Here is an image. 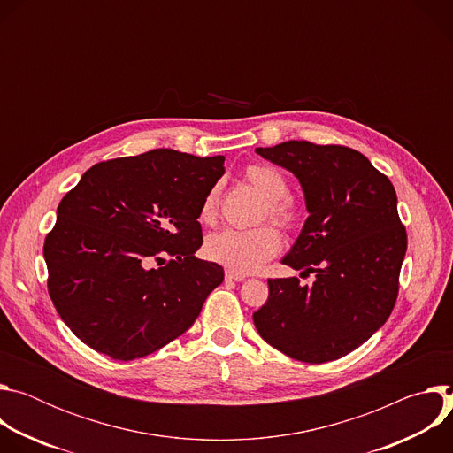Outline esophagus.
Instances as JSON below:
<instances>
[{"instance_id":"esophagus-1","label":"esophagus","mask_w":453,"mask_h":453,"mask_svg":"<svg viewBox=\"0 0 453 453\" xmlns=\"http://www.w3.org/2000/svg\"><path fill=\"white\" fill-rule=\"evenodd\" d=\"M226 278H227V280H233V281H243L247 276H245V274H236V273L226 271Z\"/></svg>"}]
</instances>
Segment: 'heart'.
I'll use <instances>...</instances> for the list:
<instances>
[{
    "label": "heart",
    "mask_w": 453,
    "mask_h": 453,
    "mask_svg": "<svg viewBox=\"0 0 453 453\" xmlns=\"http://www.w3.org/2000/svg\"><path fill=\"white\" fill-rule=\"evenodd\" d=\"M245 179L267 197L264 217L280 227L292 231L301 220L299 206L287 197L288 180L278 168L271 165H250ZM201 220L213 226L219 220V188H211L201 204ZM281 249V236L274 226H260L252 229H226L210 236L206 242V256L211 262L224 265L236 274H250L262 269Z\"/></svg>",
    "instance_id": "1"
}]
</instances>
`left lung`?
<instances>
[{
  "instance_id": "obj_1",
  "label": "left lung",
  "mask_w": 453,
  "mask_h": 453,
  "mask_svg": "<svg viewBox=\"0 0 453 453\" xmlns=\"http://www.w3.org/2000/svg\"><path fill=\"white\" fill-rule=\"evenodd\" d=\"M301 182L310 217L283 257L297 278H271L254 326L290 358L322 364L346 357L389 319L407 250L393 182L344 145L292 140L256 149Z\"/></svg>"
}]
</instances>
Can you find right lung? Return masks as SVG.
<instances>
[{"label": "right lung", "instance_id": "right-lung-1", "mask_svg": "<svg viewBox=\"0 0 453 453\" xmlns=\"http://www.w3.org/2000/svg\"><path fill=\"white\" fill-rule=\"evenodd\" d=\"M222 175L224 156L156 149L91 166L62 197L42 249L48 294L84 344L128 362L196 322L224 281L196 257L201 204Z\"/></svg>", "mask_w": 453, "mask_h": 453}]
</instances>
